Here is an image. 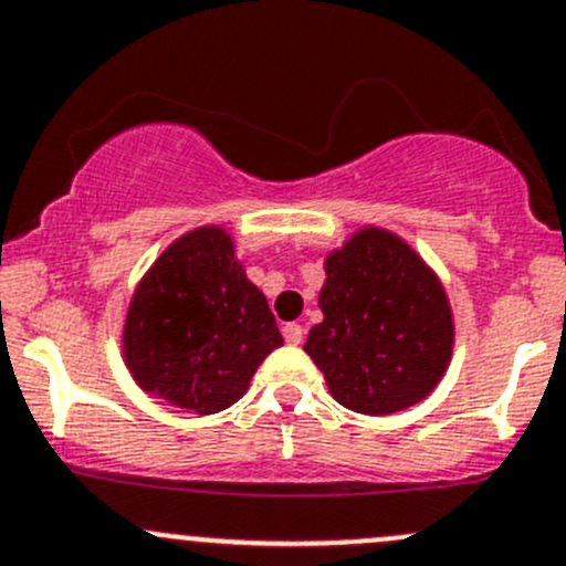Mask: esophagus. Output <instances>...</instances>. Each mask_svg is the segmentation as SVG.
<instances>
[{
  "label": "esophagus",
  "instance_id": "1",
  "mask_svg": "<svg viewBox=\"0 0 566 566\" xmlns=\"http://www.w3.org/2000/svg\"><path fill=\"white\" fill-rule=\"evenodd\" d=\"M282 333H284V342H287V344H301L303 342V328L298 323H287L282 328Z\"/></svg>",
  "mask_w": 566,
  "mask_h": 566
}]
</instances>
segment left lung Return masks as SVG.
<instances>
[{
  "label": "left lung",
  "mask_w": 566,
  "mask_h": 566,
  "mask_svg": "<svg viewBox=\"0 0 566 566\" xmlns=\"http://www.w3.org/2000/svg\"><path fill=\"white\" fill-rule=\"evenodd\" d=\"M323 323L303 349L331 396L360 415L423 401L453 355V312L437 273L403 238L363 228L325 258Z\"/></svg>",
  "instance_id": "left-lung-1"
}]
</instances>
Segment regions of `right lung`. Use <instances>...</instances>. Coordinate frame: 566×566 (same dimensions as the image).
Returning a JSON list of instances; mask_svg holds the SVG:
<instances>
[{
    "label": "right lung",
    "instance_id": "1",
    "mask_svg": "<svg viewBox=\"0 0 566 566\" xmlns=\"http://www.w3.org/2000/svg\"><path fill=\"white\" fill-rule=\"evenodd\" d=\"M282 344L265 295L217 224L189 230L159 254L135 287L122 333L135 382L195 415L233 407Z\"/></svg>",
    "mask_w": 566,
    "mask_h": 566
}]
</instances>
